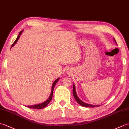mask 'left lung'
Here are the masks:
<instances>
[{
    "instance_id": "1",
    "label": "left lung",
    "mask_w": 129,
    "mask_h": 129,
    "mask_svg": "<svg viewBox=\"0 0 129 129\" xmlns=\"http://www.w3.org/2000/svg\"><path fill=\"white\" fill-rule=\"evenodd\" d=\"M114 40L116 44V41L115 40V39L114 38ZM73 95H74V97L75 99V100L76 101V102L77 103H78L79 104H80L81 106H82L83 107H99L100 106H94V105H92V104H87V103H86L85 102H83L82 101H81L80 99L79 98V97H77V95L76 94V89H75V86L73 83Z\"/></svg>"
}]
</instances>
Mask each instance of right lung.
Masks as SVG:
<instances>
[{"label": "right lung", "instance_id": "right-lung-1", "mask_svg": "<svg viewBox=\"0 0 129 129\" xmlns=\"http://www.w3.org/2000/svg\"><path fill=\"white\" fill-rule=\"evenodd\" d=\"M23 32V30H22V31H21L20 32V33H19V35L17 36V37L16 38V40L15 41V42H14L13 43V44H12V46H11V48H12L13 47L15 44L16 43V42H17V41L19 40V38H20V36H21V34H22V32ZM59 79L60 78H58L56 80H55V81L54 82H53V85H52V91H51V93H50V95H49V98L47 99V100L45 101V102H43V103H40V104H35V105H32V106H27V107H28V108H32V109H42V108H44V107H46L48 104L49 103H50V102L51 101V100H52V97H53V89H54V87H55V84L56 83V82H58V81L59 80Z\"/></svg>", "mask_w": 129, "mask_h": 129}]
</instances>
